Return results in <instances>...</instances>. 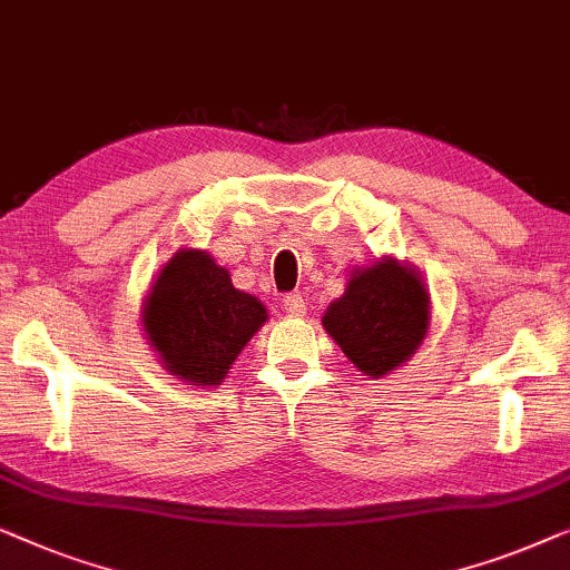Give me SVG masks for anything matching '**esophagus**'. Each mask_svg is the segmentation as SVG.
I'll return each instance as SVG.
<instances>
[{"label": "esophagus", "instance_id": "1", "mask_svg": "<svg viewBox=\"0 0 570 570\" xmlns=\"http://www.w3.org/2000/svg\"><path fill=\"white\" fill-rule=\"evenodd\" d=\"M284 309L288 317H304V312H307V302H304L302 294H286Z\"/></svg>", "mask_w": 570, "mask_h": 570}]
</instances>
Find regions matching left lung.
I'll list each match as a JSON object with an SVG mask.
<instances>
[{
    "mask_svg": "<svg viewBox=\"0 0 570 570\" xmlns=\"http://www.w3.org/2000/svg\"><path fill=\"white\" fill-rule=\"evenodd\" d=\"M431 294L421 271L392 255L351 271L346 292L331 302L323 327L368 380H382L426 338Z\"/></svg>",
    "mask_w": 570,
    "mask_h": 570,
    "instance_id": "obj_1",
    "label": "left lung"
}]
</instances>
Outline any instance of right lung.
Listing matches in <instances>:
<instances>
[{
    "instance_id": "add662e5",
    "label": "right lung",
    "mask_w": 570,
    "mask_h": 570,
    "mask_svg": "<svg viewBox=\"0 0 570 570\" xmlns=\"http://www.w3.org/2000/svg\"><path fill=\"white\" fill-rule=\"evenodd\" d=\"M266 320V304L196 247H180L159 268L141 304V331L159 364L196 387H219Z\"/></svg>"
}]
</instances>
